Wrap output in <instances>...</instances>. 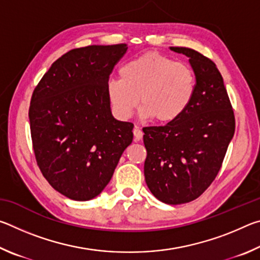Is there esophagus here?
<instances>
[{
	"label": "esophagus",
	"instance_id": "esophagus-1",
	"mask_svg": "<svg viewBox=\"0 0 260 260\" xmlns=\"http://www.w3.org/2000/svg\"><path fill=\"white\" fill-rule=\"evenodd\" d=\"M133 134H134L135 141H140V140H142V138H143V132L141 131V128L138 125H135L134 129H133Z\"/></svg>",
	"mask_w": 260,
	"mask_h": 260
}]
</instances>
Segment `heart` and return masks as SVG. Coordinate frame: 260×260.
Masks as SVG:
<instances>
[{"mask_svg": "<svg viewBox=\"0 0 260 260\" xmlns=\"http://www.w3.org/2000/svg\"><path fill=\"white\" fill-rule=\"evenodd\" d=\"M119 77L107 83V95L122 119H128L140 101L143 118L171 124L186 112L195 95L192 69L156 51L127 61L119 69Z\"/></svg>", "mask_w": 260, "mask_h": 260, "instance_id": "obj_1", "label": "heart"}]
</instances>
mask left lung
<instances>
[{
    "instance_id": "8db88e82",
    "label": "left lung",
    "mask_w": 260,
    "mask_h": 260,
    "mask_svg": "<svg viewBox=\"0 0 260 260\" xmlns=\"http://www.w3.org/2000/svg\"><path fill=\"white\" fill-rule=\"evenodd\" d=\"M189 57L195 95L178 120L143 128L144 177L153 196L177 205L200 197L217 177L235 132V117L219 70L201 52L171 47Z\"/></svg>"
}]
</instances>
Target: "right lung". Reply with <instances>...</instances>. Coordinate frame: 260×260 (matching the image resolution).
Returning a JSON list of instances; mask_svg holds the SVG:
<instances>
[{"instance_id":"right-lung-1","label":"right lung","mask_w":260,"mask_h":260,"mask_svg":"<svg viewBox=\"0 0 260 260\" xmlns=\"http://www.w3.org/2000/svg\"><path fill=\"white\" fill-rule=\"evenodd\" d=\"M126 43L77 48L55 60L30 99L34 156L50 186L74 201L94 199L133 141L132 122L114 119L110 74Z\"/></svg>"}]
</instances>
